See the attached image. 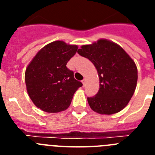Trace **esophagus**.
Masks as SVG:
<instances>
[{
  "label": "esophagus",
  "mask_w": 155,
  "mask_h": 155,
  "mask_svg": "<svg viewBox=\"0 0 155 155\" xmlns=\"http://www.w3.org/2000/svg\"><path fill=\"white\" fill-rule=\"evenodd\" d=\"M81 81H82V83H83V85H85V82H86V79L85 78H84V79H83V80H82Z\"/></svg>",
  "instance_id": "34e87169"
}]
</instances>
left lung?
I'll use <instances>...</instances> for the list:
<instances>
[{
    "instance_id": "1",
    "label": "left lung",
    "mask_w": 155,
    "mask_h": 155,
    "mask_svg": "<svg viewBox=\"0 0 155 155\" xmlns=\"http://www.w3.org/2000/svg\"><path fill=\"white\" fill-rule=\"evenodd\" d=\"M94 65L99 77V90L87 97L93 111L99 114L119 113L127 106L137 81V68L125 50L113 42L99 39L78 50Z\"/></svg>"
}]
</instances>
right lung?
I'll use <instances>...</instances> for the list:
<instances>
[{"label":"right lung","instance_id":"1","mask_svg":"<svg viewBox=\"0 0 155 155\" xmlns=\"http://www.w3.org/2000/svg\"><path fill=\"white\" fill-rule=\"evenodd\" d=\"M78 50L75 45L55 41L39 50L25 71V84L36 107L46 113H59L70 106L81 82L74 78L67 64Z\"/></svg>","mask_w":155,"mask_h":155}]
</instances>
